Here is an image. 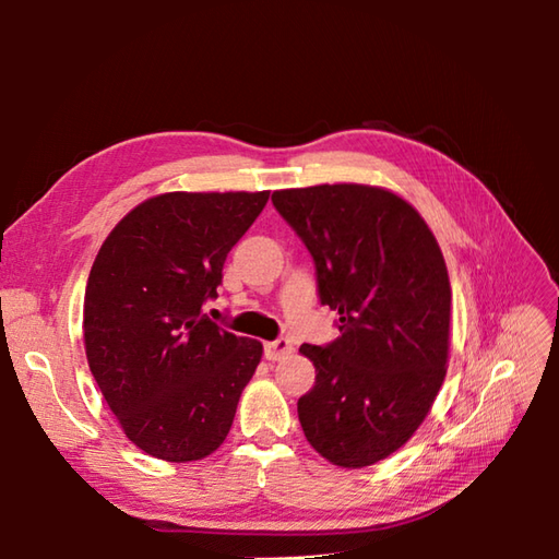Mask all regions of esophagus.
<instances>
[{
    "instance_id": "34e87169",
    "label": "esophagus",
    "mask_w": 559,
    "mask_h": 559,
    "mask_svg": "<svg viewBox=\"0 0 559 559\" xmlns=\"http://www.w3.org/2000/svg\"><path fill=\"white\" fill-rule=\"evenodd\" d=\"M290 353H293V343L288 338H278V341L264 343V355H266V360H271V362L288 358Z\"/></svg>"
}]
</instances>
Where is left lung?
I'll return each mask as SVG.
<instances>
[{"label": "left lung", "mask_w": 559, "mask_h": 559, "mask_svg": "<svg viewBox=\"0 0 559 559\" xmlns=\"http://www.w3.org/2000/svg\"><path fill=\"white\" fill-rule=\"evenodd\" d=\"M271 201L310 249L319 300L341 314L334 343L300 346L317 370L298 401L302 432L338 468L372 466L415 435L447 377L442 249L415 206L384 187L278 189Z\"/></svg>", "instance_id": "8db88e82"}]
</instances>
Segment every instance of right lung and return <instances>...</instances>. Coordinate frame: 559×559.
Segmentation results:
<instances>
[{"label":"right lung","mask_w":559,"mask_h":559,"mask_svg":"<svg viewBox=\"0 0 559 559\" xmlns=\"http://www.w3.org/2000/svg\"><path fill=\"white\" fill-rule=\"evenodd\" d=\"M269 192H165L105 237L83 298V346L129 442L173 463L228 437L264 346L204 314Z\"/></svg>","instance_id":"add662e5"}]
</instances>
